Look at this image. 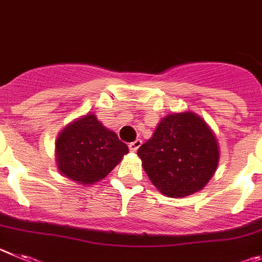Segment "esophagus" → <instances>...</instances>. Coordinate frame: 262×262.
Listing matches in <instances>:
<instances>
[{"instance_id": "1", "label": "esophagus", "mask_w": 262, "mask_h": 262, "mask_svg": "<svg viewBox=\"0 0 262 262\" xmlns=\"http://www.w3.org/2000/svg\"><path fill=\"white\" fill-rule=\"evenodd\" d=\"M141 143H142V141L141 140H136V141H133V142H130L129 143V150H130V151H133V152H136L137 150H138V147H140L141 146Z\"/></svg>"}]
</instances>
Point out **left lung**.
<instances>
[{
  "instance_id": "8db88e82",
  "label": "left lung",
  "mask_w": 262,
  "mask_h": 262,
  "mask_svg": "<svg viewBox=\"0 0 262 262\" xmlns=\"http://www.w3.org/2000/svg\"><path fill=\"white\" fill-rule=\"evenodd\" d=\"M137 154L148 179L168 197L199 192L214 175L219 162L215 136L190 111L163 117Z\"/></svg>"
}]
</instances>
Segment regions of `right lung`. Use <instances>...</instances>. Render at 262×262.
I'll list each match as a JSON object with an SVG mask.
<instances>
[{
	"instance_id": "add662e5",
	"label": "right lung",
	"mask_w": 262,
	"mask_h": 262,
	"mask_svg": "<svg viewBox=\"0 0 262 262\" xmlns=\"http://www.w3.org/2000/svg\"><path fill=\"white\" fill-rule=\"evenodd\" d=\"M129 148L95 115L70 122L56 141V162L63 176L82 185L102 180Z\"/></svg>"
}]
</instances>
